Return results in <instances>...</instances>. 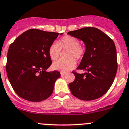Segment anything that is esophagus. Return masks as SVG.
I'll use <instances>...</instances> for the list:
<instances>
[{"mask_svg":"<svg viewBox=\"0 0 129 129\" xmlns=\"http://www.w3.org/2000/svg\"><path fill=\"white\" fill-rule=\"evenodd\" d=\"M60 75H61V76H64L65 75H66V73H65V72H60Z\"/></svg>","mask_w":129,"mask_h":129,"instance_id":"34e87169","label":"esophagus"}]
</instances>
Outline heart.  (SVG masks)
I'll return each instance as SVG.
<instances>
[{
  "label": "heart",
  "instance_id": "heart-1",
  "mask_svg": "<svg viewBox=\"0 0 129 129\" xmlns=\"http://www.w3.org/2000/svg\"><path fill=\"white\" fill-rule=\"evenodd\" d=\"M61 49H69L67 60H60L53 63L52 67L54 70L62 72H67L74 68L76 66V60H79L83 57L85 49L80 45V41L78 38L70 35L62 37L57 43H53L50 46L48 54L53 61L57 60L60 56Z\"/></svg>",
  "mask_w": 129,
  "mask_h": 129
}]
</instances>
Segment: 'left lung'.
<instances>
[{
	"instance_id": "left-lung-1",
	"label": "left lung",
	"mask_w": 129,
	"mask_h": 129,
	"mask_svg": "<svg viewBox=\"0 0 129 129\" xmlns=\"http://www.w3.org/2000/svg\"><path fill=\"white\" fill-rule=\"evenodd\" d=\"M81 40L86 51L77 69L84 74L72 73L75 79L69 84L71 93L80 100L98 99L108 91L117 71V51L113 41L98 28L86 27L67 33Z\"/></svg>"
}]
</instances>
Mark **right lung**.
Masks as SVG:
<instances>
[{
	"mask_svg": "<svg viewBox=\"0 0 129 129\" xmlns=\"http://www.w3.org/2000/svg\"><path fill=\"white\" fill-rule=\"evenodd\" d=\"M58 35L30 29L9 46L6 72L12 88L21 98L39 102L47 99L53 92L60 73L46 70L52 64L48 49Z\"/></svg>",
	"mask_w": 129,
	"mask_h": 129,
	"instance_id": "add662e5",
	"label": "right lung"
}]
</instances>
